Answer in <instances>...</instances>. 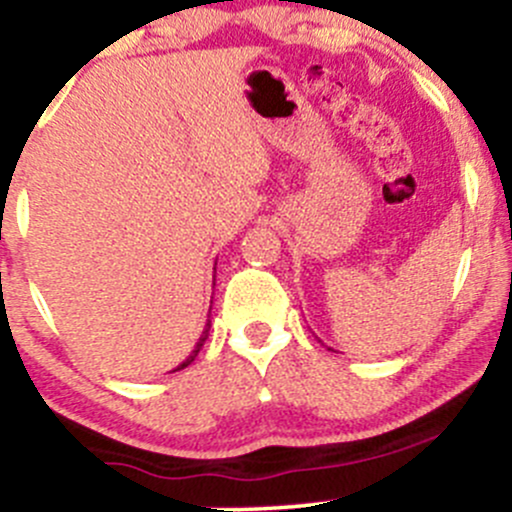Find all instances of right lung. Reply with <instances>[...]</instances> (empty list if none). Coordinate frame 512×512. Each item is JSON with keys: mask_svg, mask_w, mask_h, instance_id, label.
Here are the masks:
<instances>
[{"mask_svg": "<svg viewBox=\"0 0 512 512\" xmlns=\"http://www.w3.org/2000/svg\"><path fill=\"white\" fill-rule=\"evenodd\" d=\"M208 332H210V322H208V327H205V332H203V334H200L198 344H195V349H193V352H190V356H188V359H185V361H183V364H180V366H175V369H173V371H180V369H185V366H188V364H190V361H193V359H195V356H198V352H200V347H203V342H205V339H208Z\"/></svg>", "mask_w": 512, "mask_h": 512, "instance_id": "1", "label": "right lung"}]
</instances>
